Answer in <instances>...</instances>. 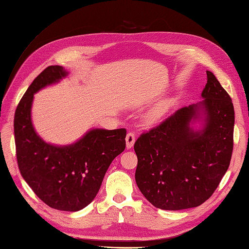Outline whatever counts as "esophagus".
<instances>
[{"instance_id": "esophagus-1", "label": "esophagus", "mask_w": 249, "mask_h": 249, "mask_svg": "<svg viewBox=\"0 0 249 249\" xmlns=\"http://www.w3.org/2000/svg\"><path fill=\"white\" fill-rule=\"evenodd\" d=\"M125 141H126V148H132L135 143V134L133 132L127 133Z\"/></svg>"}]
</instances>
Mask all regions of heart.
Returning <instances> with one entry per match:
<instances>
[{"mask_svg": "<svg viewBox=\"0 0 249 249\" xmlns=\"http://www.w3.org/2000/svg\"><path fill=\"white\" fill-rule=\"evenodd\" d=\"M162 114H163V111L159 110V111H157V112L155 113V117H160Z\"/></svg>", "mask_w": 249, "mask_h": 249, "instance_id": "b5f03b06", "label": "heart"}]
</instances>
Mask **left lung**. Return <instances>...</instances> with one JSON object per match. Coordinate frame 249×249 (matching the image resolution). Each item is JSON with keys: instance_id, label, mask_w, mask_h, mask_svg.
Instances as JSON below:
<instances>
[{"instance_id": "obj_1", "label": "left lung", "mask_w": 249, "mask_h": 249, "mask_svg": "<svg viewBox=\"0 0 249 249\" xmlns=\"http://www.w3.org/2000/svg\"><path fill=\"white\" fill-rule=\"evenodd\" d=\"M202 102L178 109L142 133L134 144L135 179L156 208L177 211L195 208L209 199L227 172L233 147L235 112L231 96L207 71ZM204 115V129L190 127Z\"/></svg>"}]
</instances>
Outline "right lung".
I'll return each instance as SVG.
<instances>
[{"label": "right lung", "mask_w": 249, "mask_h": 249, "mask_svg": "<svg viewBox=\"0 0 249 249\" xmlns=\"http://www.w3.org/2000/svg\"><path fill=\"white\" fill-rule=\"evenodd\" d=\"M66 74L52 65L34 79L16 110L14 138L20 175L33 192L53 209L76 212L96 196L110 164L125 148L126 130L94 129L65 146L44 142L32 124L33 95Z\"/></svg>", "instance_id": "add662e5"}]
</instances>
